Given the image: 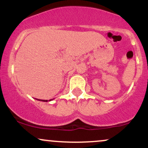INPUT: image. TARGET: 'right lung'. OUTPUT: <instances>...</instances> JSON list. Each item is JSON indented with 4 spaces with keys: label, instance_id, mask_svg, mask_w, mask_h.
<instances>
[{
    "label": "right lung",
    "instance_id": "1",
    "mask_svg": "<svg viewBox=\"0 0 148 148\" xmlns=\"http://www.w3.org/2000/svg\"><path fill=\"white\" fill-rule=\"evenodd\" d=\"M37 100H40V101H46V102H47V101H48V100H42V99H37ZM51 100L52 99H50V100H49V101H51Z\"/></svg>",
    "mask_w": 148,
    "mask_h": 148
}]
</instances>
